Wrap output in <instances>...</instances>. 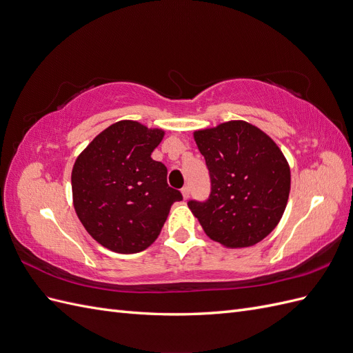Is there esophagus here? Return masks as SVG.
<instances>
[{
  "instance_id": "esophagus-1",
  "label": "esophagus",
  "mask_w": 353,
  "mask_h": 353,
  "mask_svg": "<svg viewBox=\"0 0 353 353\" xmlns=\"http://www.w3.org/2000/svg\"><path fill=\"white\" fill-rule=\"evenodd\" d=\"M181 194H183L184 199H188V196H190V188H188V187H183V188H181Z\"/></svg>"
}]
</instances>
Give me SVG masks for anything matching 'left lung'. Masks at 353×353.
<instances>
[{
  "label": "left lung",
  "mask_w": 353,
  "mask_h": 353,
  "mask_svg": "<svg viewBox=\"0 0 353 353\" xmlns=\"http://www.w3.org/2000/svg\"><path fill=\"white\" fill-rule=\"evenodd\" d=\"M210 175L206 201L188 208L213 241L230 249L262 241L279 225L290 193V166L271 137L244 121L194 131Z\"/></svg>",
  "instance_id": "1"
}]
</instances>
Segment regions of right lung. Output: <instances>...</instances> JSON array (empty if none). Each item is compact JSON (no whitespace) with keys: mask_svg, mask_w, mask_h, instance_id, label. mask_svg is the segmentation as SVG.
<instances>
[{"mask_svg":"<svg viewBox=\"0 0 353 353\" xmlns=\"http://www.w3.org/2000/svg\"><path fill=\"white\" fill-rule=\"evenodd\" d=\"M165 131L135 121L105 128L72 169L73 206L90 236L116 253L153 244L170 206L183 200L168 185V169L152 159Z\"/></svg>","mask_w":353,"mask_h":353,"instance_id":"right-lung-1","label":"right lung"}]
</instances>
